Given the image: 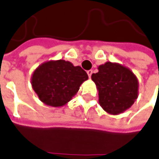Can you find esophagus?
I'll return each instance as SVG.
<instances>
[{"instance_id": "1", "label": "esophagus", "mask_w": 159, "mask_h": 159, "mask_svg": "<svg viewBox=\"0 0 159 159\" xmlns=\"http://www.w3.org/2000/svg\"><path fill=\"white\" fill-rule=\"evenodd\" d=\"M87 74H88V75H89V78H91V75H92V74H93L92 70H88Z\"/></svg>"}]
</instances>
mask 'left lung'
<instances>
[{"mask_svg": "<svg viewBox=\"0 0 159 159\" xmlns=\"http://www.w3.org/2000/svg\"><path fill=\"white\" fill-rule=\"evenodd\" d=\"M93 74L92 80L98 91V102L104 111L119 115L133 105L139 94V81L129 68L107 61Z\"/></svg>", "mask_w": 159, "mask_h": 159, "instance_id": "1", "label": "left lung"}]
</instances>
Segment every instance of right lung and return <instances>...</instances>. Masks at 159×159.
I'll return each mask as SVG.
<instances>
[{
    "instance_id": "add662e5",
    "label": "right lung",
    "mask_w": 159,
    "mask_h": 159,
    "mask_svg": "<svg viewBox=\"0 0 159 159\" xmlns=\"http://www.w3.org/2000/svg\"><path fill=\"white\" fill-rule=\"evenodd\" d=\"M88 79L87 73L71 62L48 61L34 70L31 84L40 101L48 106L59 107L72 99Z\"/></svg>"
}]
</instances>
